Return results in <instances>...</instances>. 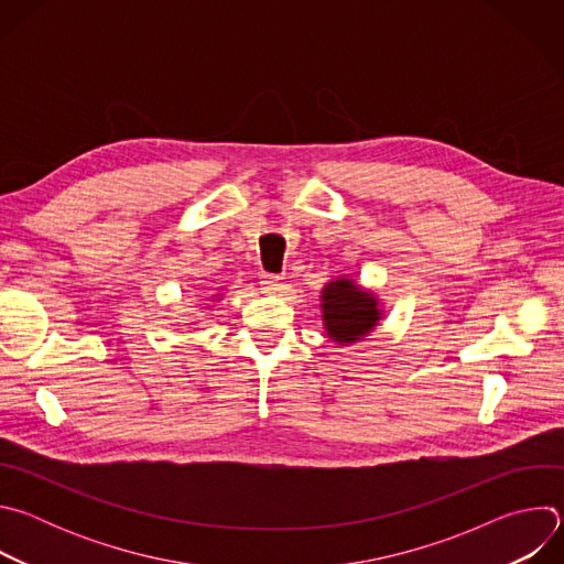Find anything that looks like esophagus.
<instances>
[{"label": "esophagus", "mask_w": 564, "mask_h": 564, "mask_svg": "<svg viewBox=\"0 0 564 564\" xmlns=\"http://www.w3.org/2000/svg\"><path fill=\"white\" fill-rule=\"evenodd\" d=\"M281 288V276L279 274H261V290L263 292H276Z\"/></svg>", "instance_id": "34e87169"}]
</instances>
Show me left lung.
<instances>
[{"mask_svg":"<svg viewBox=\"0 0 564 564\" xmlns=\"http://www.w3.org/2000/svg\"><path fill=\"white\" fill-rule=\"evenodd\" d=\"M324 318L333 339L352 344L379 321L377 303L370 294L357 290L350 281L328 283L324 290Z\"/></svg>","mask_w":564,"mask_h":564,"instance_id":"1","label":"left lung"}]
</instances>
